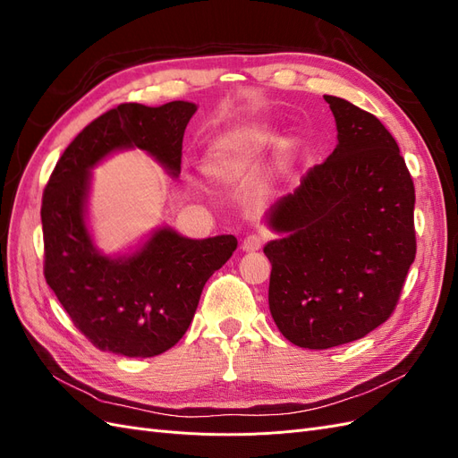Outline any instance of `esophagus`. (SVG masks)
Instances as JSON below:
<instances>
[{"mask_svg": "<svg viewBox=\"0 0 458 458\" xmlns=\"http://www.w3.org/2000/svg\"><path fill=\"white\" fill-rule=\"evenodd\" d=\"M263 241H266V239H263L261 234H258V233L248 234V237L242 241V250L244 252H256V250H259V248H261Z\"/></svg>", "mask_w": 458, "mask_h": 458, "instance_id": "obj_1", "label": "esophagus"}]
</instances>
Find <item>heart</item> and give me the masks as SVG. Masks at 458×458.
<instances>
[{"mask_svg": "<svg viewBox=\"0 0 458 458\" xmlns=\"http://www.w3.org/2000/svg\"><path fill=\"white\" fill-rule=\"evenodd\" d=\"M263 135L259 130H231L217 137L210 152V170L217 175L237 170Z\"/></svg>", "mask_w": 458, "mask_h": 458, "instance_id": "b5f03b06", "label": "heart"}]
</instances>
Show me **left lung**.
Returning <instances> with one entry per match:
<instances>
[{
    "label": "left lung",
    "mask_w": 458,
    "mask_h": 458,
    "mask_svg": "<svg viewBox=\"0 0 458 458\" xmlns=\"http://www.w3.org/2000/svg\"><path fill=\"white\" fill-rule=\"evenodd\" d=\"M325 101L338 145L271 206L269 225L286 237L263 248L275 323L310 350L359 340L386 323L417 256L414 185L392 133L350 101Z\"/></svg>",
    "instance_id": "1"
}]
</instances>
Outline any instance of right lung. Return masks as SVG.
Wrapping results in <instances>:
<instances>
[{
    "instance_id": "right-lung-1",
    "label": "right lung",
    "mask_w": 458,
    "mask_h": 458,
    "mask_svg": "<svg viewBox=\"0 0 458 458\" xmlns=\"http://www.w3.org/2000/svg\"><path fill=\"white\" fill-rule=\"evenodd\" d=\"M195 113L187 101L106 110L64 148L44 189L46 281L74 327L101 352L155 357L170 350L195 317L206 281L237 248L233 234L192 241L158 229L130 258H106L86 229L89 168L113 150L137 147L177 175Z\"/></svg>"
}]
</instances>
